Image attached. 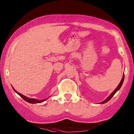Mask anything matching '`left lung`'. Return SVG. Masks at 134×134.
<instances>
[{"label": "left lung", "instance_id": "8db88e82", "mask_svg": "<svg viewBox=\"0 0 134 134\" xmlns=\"http://www.w3.org/2000/svg\"><path fill=\"white\" fill-rule=\"evenodd\" d=\"M124 78H125V74H124H124H123V76H122V79H121L120 83L119 84V86L117 87V88L115 89V90L114 91H113L112 92V93H111V94L109 95L106 99H105L104 100H103V102L99 103V104H104V103H106V102H108V100H110V99L112 98V97L115 95V93L120 90V89L121 87V86H122V85L123 82H124Z\"/></svg>", "mask_w": 134, "mask_h": 134}]
</instances>
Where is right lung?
Listing matches in <instances>:
<instances>
[{
    "instance_id": "obj_1",
    "label": "right lung",
    "mask_w": 134,
    "mask_h": 134,
    "mask_svg": "<svg viewBox=\"0 0 134 134\" xmlns=\"http://www.w3.org/2000/svg\"><path fill=\"white\" fill-rule=\"evenodd\" d=\"M12 87V88H13V90L14 91V92L15 93H17V94L21 97V98H22L24 100H26V102H28V103H32V104H35V103H42L43 102H44V100H46L47 99H48V98H47L46 99H42V100H38L37 99H35V98H28V97H26L25 96H24L22 94H21V93H19V92H18L17 91H16V90H14V88L13 87V86ZM51 97V96H50Z\"/></svg>"
}]
</instances>
